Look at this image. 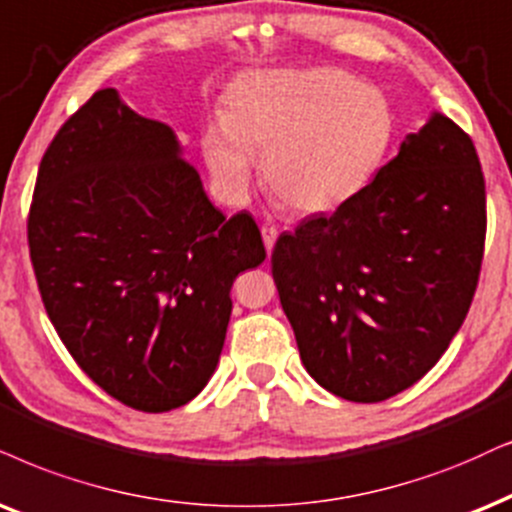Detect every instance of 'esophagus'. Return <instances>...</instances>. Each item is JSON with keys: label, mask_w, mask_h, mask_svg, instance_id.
I'll list each match as a JSON object with an SVG mask.
<instances>
[{"label": "esophagus", "mask_w": 512, "mask_h": 512, "mask_svg": "<svg viewBox=\"0 0 512 512\" xmlns=\"http://www.w3.org/2000/svg\"><path fill=\"white\" fill-rule=\"evenodd\" d=\"M260 231H262V241H264V248H267V252H271L274 250V243H276V238H278V229L274 224H262L260 226Z\"/></svg>", "instance_id": "esophagus-1"}]
</instances>
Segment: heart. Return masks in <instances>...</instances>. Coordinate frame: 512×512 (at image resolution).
I'll list each match as a JSON object with an SVG mask.
<instances>
[{
	"instance_id": "b5f03b06",
	"label": "heart",
	"mask_w": 512,
	"mask_h": 512,
	"mask_svg": "<svg viewBox=\"0 0 512 512\" xmlns=\"http://www.w3.org/2000/svg\"><path fill=\"white\" fill-rule=\"evenodd\" d=\"M392 101L383 89L333 68L252 73L229 89L222 125L200 146L212 177L243 193L252 158L262 184L295 215L338 210L375 177L394 141Z\"/></svg>"
}]
</instances>
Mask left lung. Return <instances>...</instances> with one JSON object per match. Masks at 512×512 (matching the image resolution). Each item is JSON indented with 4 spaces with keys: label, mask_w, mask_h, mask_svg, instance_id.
Listing matches in <instances>:
<instances>
[{
    "label": "left lung",
    "mask_w": 512,
    "mask_h": 512,
    "mask_svg": "<svg viewBox=\"0 0 512 512\" xmlns=\"http://www.w3.org/2000/svg\"><path fill=\"white\" fill-rule=\"evenodd\" d=\"M484 236L475 146L432 113L359 196L278 236L271 274L307 373L357 404L418 383L463 326Z\"/></svg>",
    "instance_id": "left-lung-1"
}]
</instances>
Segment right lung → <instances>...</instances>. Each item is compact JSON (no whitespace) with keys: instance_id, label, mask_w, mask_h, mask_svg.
Instances as JSON below:
<instances>
[{"instance_id":"add662e5","label":"right lung","mask_w":512,"mask_h":512,"mask_svg":"<svg viewBox=\"0 0 512 512\" xmlns=\"http://www.w3.org/2000/svg\"><path fill=\"white\" fill-rule=\"evenodd\" d=\"M28 245L70 357L146 413L179 409L208 385L231 286L267 257L250 212L226 219L172 129L111 87L70 115L44 153Z\"/></svg>"}]
</instances>
